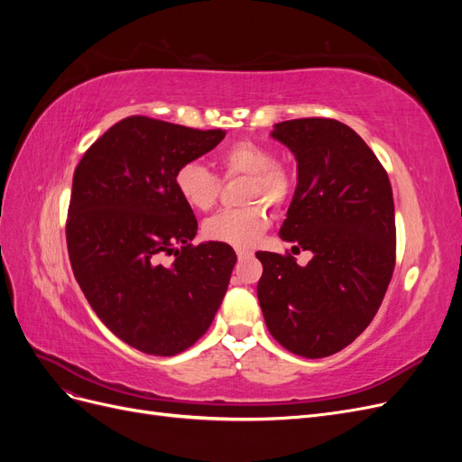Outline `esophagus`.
Listing matches in <instances>:
<instances>
[{
  "instance_id": "obj_1",
  "label": "esophagus",
  "mask_w": 462,
  "mask_h": 462,
  "mask_svg": "<svg viewBox=\"0 0 462 462\" xmlns=\"http://www.w3.org/2000/svg\"><path fill=\"white\" fill-rule=\"evenodd\" d=\"M236 256H239V260H245V258H250V256H253V253H250V250H243V248H239V250H236Z\"/></svg>"
}]
</instances>
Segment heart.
Segmentation results:
<instances>
[{
    "mask_svg": "<svg viewBox=\"0 0 462 462\" xmlns=\"http://www.w3.org/2000/svg\"><path fill=\"white\" fill-rule=\"evenodd\" d=\"M221 167L226 177H246L243 202L239 209H221L204 221V236L209 241L226 243L236 248L253 246L270 227V206H283L291 192V177L285 167L273 163L270 150L254 143H236L223 152ZM175 189L192 209L206 212L219 197L221 183L216 173L197 160L179 165L175 171Z\"/></svg>",
    "mask_w": 462,
    "mask_h": 462,
    "instance_id": "b5f03b06",
    "label": "heart"
}]
</instances>
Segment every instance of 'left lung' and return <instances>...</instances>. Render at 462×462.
Masks as SVG:
<instances>
[{
    "mask_svg": "<svg viewBox=\"0 0 462 462\" xmlns=\"http://www.w3.org/2000/svg\"><path fill=\"white\" fill-rule=\"evenodd\" d=\"M272 138L297 160V189L279 236L291 254L256 253L260 309L287 351L324 358L351 345L374 319L395 268V204L368 144L335 119L273 125Z\"/></svg>",
    "mask_w": 462,
    "mask_h": 462,
    "instance_id": "obj_1",
    "label": "left lung"
}]
</instances>
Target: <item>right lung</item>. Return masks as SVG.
I'll list each match as a JSON object with an SVG mask.
<instances>
[{"instance_id":"right-lung-1","label":"right lung","mask_w":462,"mask_h":462,"mask_svg":"<svg viewBox=\"0 0 462 462\" xmlns=\"http://www.w3.org/2000/svg\"><path fill=\"white\" fill-rule=\"evenodd\" d=\"M223 138L221 129L133 116L97 138L75 170L67 217L75 279L104 326L146 355L183 353L226 297L236 254L226 243L190 245L199 221L173 180L180 163Z\"/></svg>"}]
</instances>
